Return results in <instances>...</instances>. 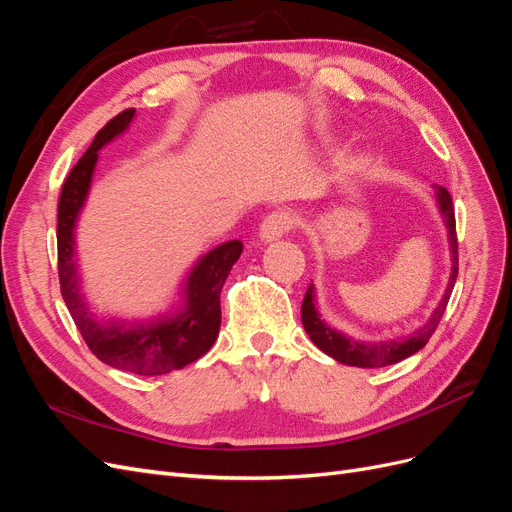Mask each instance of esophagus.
Returning <instances> with one entry per match:
<instances>
[{
  "label": "esophagus",
  "instance_id": "obj_1",
  "mask_svg": "<svg viewBox=\"0 0 512 512\" xmlns=\"http://www.w3.org/2000/svg\"><path fill=\"white\" fill-rule=\"evenodd\" d=\"M294 228V215L286 209H275L271 211L265 220L260 224V239L262 241H277L284 237L286 232Z\"/></svg>",
  "mask_w": 512,
  "mask_h": 512
}]
</instances>
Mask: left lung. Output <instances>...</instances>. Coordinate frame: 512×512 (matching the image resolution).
Masks as SVG:
<instances>
[{
	"instance_id": "8db88e82",
	"label": "left lung",
	"mask_w": 512,
	"mask_h": 512,
	"mask_svg": "<svg viewBox=\"0 0 512 512\" xmlns=\"http://www.w3.org/2000/svg\"><path fill=\"white\" fill-rule=\"evenodd\" d=\"M436 198L440 205V213L444 215V222L448 228V241H451V256H453V269H451V280H448L446 292L442 301L438 303V307L433 309L431 318L423 324L421 329H416L412 335L408 337H397V339H386V342H356V339L339 333L335 329H331L327 322L320 320L318 312H316V297H314V286L309 284L305 297H303V305H301V320L303 327L307 331V335L312 337V342L324 352L333 356L335 361L344 363V365H352V367H386L408 359L414 352L421 350L429 337L433 335V331L438 329V324L446 312L448 299H451V292L455 288V280H457V271H459V254H457V230H455V207H453V198L448 194L446 188L442 185H436Z\"/></svg>"
}]
</instances>
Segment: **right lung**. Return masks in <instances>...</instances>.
Returning a JSON list of instances; mask_svg holds the SVG:
<instances>
[{
	"label": "right lung",
	"instance_id": "add662e5",
	"mask_svg": "<svg viewBox=\"0 0 512 512\" xmlns=\"http://www.w3.org/2000/svg\"><path fill=\"white\" fill-rule=\"evenodd\" d=\"M134 113V108H128L108 121L61 185L57 205V271L61 297L89 350L115 369L158 376L194 363L215 344L222 322L220 292L232 265L243 252V243H222L196 262L183 288V307L173 316L149 322H100L91 316L76 277L74 226L85 205L98 151L130 126Z\"/></svg>",
	"mask_w": 512,
	"mask_h": 512
}]
</instances>
